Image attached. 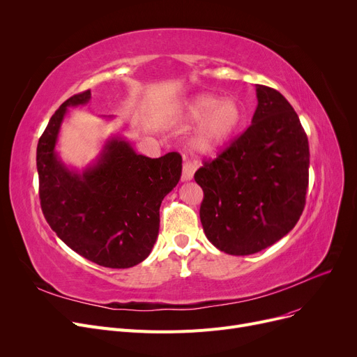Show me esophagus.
<instances>
[{"label": "esophagus", "instance_id": "1", "mask_svg": "<svg viewBox=\"0 0 357 357\" xmlns=\"http://www.w3.org/2000/svg\"><path fill=\"white\" fill-rule=\"evenodd\" d=\"M197 163L191 160H185L182 166V181H191L194 178V174L197 171Z\"/></svg>", "mask_w": 357, "mask_h": 357}]
</instances>
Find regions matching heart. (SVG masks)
Here are the masks:
<instances>
[{"instance_id": "1", "label": "heart", "mask_w": 357, "mask_h": 357, "mask_svg": "<svg viewBox=\"0 0 357 357\" xmlns=\"http://www.w3.org/2000/svg\"><path fill=\"white\" fill-rule=\"evenodd\" d=\"M186 119L191 121H203L194 146L201 152L222 146L231 139L243 120V108L236 100L221 101L213 93H199L186 105Z\"/></svg>"}]
</instances>
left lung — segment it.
Segmentation results:
<instances>
[{
	"mask_svg": "<svg viewBox=\"0 0 357 357\" xmlns=\"http://www.w3.org/2000/svg\"><path fill=\"white\" fill-rule=\"evenodd\" d=\"M252 124L226 150L204 162L199 218L213 245L233 256L264 250L287 236L305 207L310 147L282 93L256 85Z\"/></svg>",
	"mask_w": 357,
	"mask_h": 357,
	"instance_id": "obj_1",
	"label": "left lung"
}]
</instances>
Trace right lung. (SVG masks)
Instances as JSON below:
<instances>
[{
	"label": "right lung",
	"mask_w": 357,
	"mask_h": 357,
	"mask_svg": "<svg viewBox=\"0 0 357 357\" xmlns=\"http://www.w3.org/2000/svg\"><path fill=\"white\" fill-rule=\"evenodd\" d=\"M89 98L88 89L66 100L39 139L36 162L42 211L73 252L104 268H131L153 249L160 204L179 182L182 158L172 152L150 159L112 137L96 165L82 174L70 171L54 147L68 107Z\"/></svg>",
	"instance_id": "add662e5"
}]
</instances>
